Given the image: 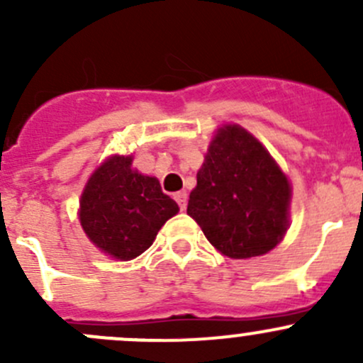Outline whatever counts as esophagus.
<instances>
[{
    "label": "esophagus",
    "mask_w": 363,
    "mask_h": 363,
    "mask_svg": "<svg viewBox=\"0 0 363 363\" xmlns=\"http://www.w3.org/2000/svg\"><path fill=\"white\" fill-rule=\"evenodd\" d=\"M174 199L175 202H177L179 208H181V211H186V205H188V195H186V191H177L174 195Z\"/></svg>",
    "instance_id": "1"
}]
</instances>
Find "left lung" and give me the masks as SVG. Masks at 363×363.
<instances>
[{"mask_svg":"<svg viewBox=\"0 0 363 363\" xmlns=\"http://www.w3.org/2000/svg\"><path fill=\"white\" fill-rule=\"evenodd\" d=\"M290 182L263 145L237 124L211 142L189 195L188 214L230 258L265 255L288 228Z\"/></svg>","mask_w":363,"mask_h":363,"instance_id":"left-lung-1","label":"left lung"}]
</instances>
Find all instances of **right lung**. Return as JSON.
<instances>
[{"mask_svg":"<svg viewBox=\"0 0 363 363\" xmlns=\"http://www.w3.org/2000/svg\"><path fill=\"white\" fill-rule=\"evenodd\" d=\"M177 203L156 177L131 168V156H112L87 182L80 199V225L91 242L117 259H133L151 247Z\"/></svg>","mask_w":363,"mask_h":363,"instance_id":"1","label":"right lung"}]
</instances>
